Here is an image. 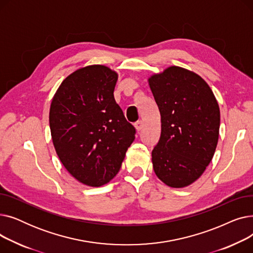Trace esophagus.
I'll return each mask as SVG.
<instances>
[{
    "label": "esophagus",
    "mask_w": 253,
    "mask_h": 253,
    "mask_svg": "<svg viewBox=\"0 0 253 253\" xmlns=\"http://www.w3.org/2000/svg\"><path fill=\"white\" fill-rule=\"evenodd\" d=\"M134 126H135V129L137 130V132L141 131V129H142V126H143V124H142V121H137V122L134 124Z\"/></svg>",
    "instance_id": "esophagus-1"
}]
</instances>
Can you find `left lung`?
Instances as JSON below:
<instances>
[{"label": "left lung", "instance_id": "8db88e82", "mask_svg": "<svg viewBox=\"0 0 253 253\" xmlns=\"http://www.w3.org/2000/svg\"><path fill=\"white\" fill-rule=\"evenodd\" d=\"M149 85L161 115L154 171L168 187H188L213 158L220 124L217 100L200 76L175 65L150 77Z\"/></svg>", "mask_w": 253, "mask_h": 253}]
</instances>
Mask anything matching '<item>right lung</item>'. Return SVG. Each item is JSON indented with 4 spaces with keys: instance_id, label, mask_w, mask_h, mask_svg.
Wrapping results in <instances>:
<instances>
[{
    "instance_id": "add662e5",
    "label": "right lung",
    "mask_w": 253,
    "mask_h": 253,
    "mask_svg": "<svg viewBox=\"0 0 253 253\" xmlns=\"http://www.w3.org/2000/svg\"><path fill=\"white\" fill-rule=\"evenodd\" d=\"M117 80L108 66L79 69L63 80L50 105L51 136L59 160L89 187L116 176L135 138V128L114 98Z\"/></svg>"
}]
</instances>
